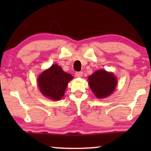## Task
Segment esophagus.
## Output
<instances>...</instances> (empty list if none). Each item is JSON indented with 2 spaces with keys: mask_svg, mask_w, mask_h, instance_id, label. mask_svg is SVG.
I'll use <instances>...</instances> for the list:
<instances>
[{
  "mask_svg": "<svg viewBox=\"0 0 151 151\" xmlns=\"http://www.w3.org/2000/svg\"><path fill=\"white\" fill-rule=\"evenodd\" d=\"M83 73L81 72H77L75 73V77H82Z\"/></svg>",
  "mask_w": 151,
  "mask_h": 151,
  "instance_id": "1",
  "label": "esophagus"
}]
</instances>
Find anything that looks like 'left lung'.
Segmentation results:
<instances>
[{
	"label": "left lung",
	"mask_w": 151,
	"mask_h": 151,
	"mask_svg": "<svg viewBox=\"0 0 151 151\" xmlns=\"http://www.w3.org/2000/svg\"><path fill=\"white\" fill-rule=\"evenodd\" d=\"M90 89L98 99L106 98L111 94L117 85V79L111 72L99 70L88 77Z\"/></svg>",
	"instance_id": "obj_1"
}]
</instances>
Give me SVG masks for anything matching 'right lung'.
Returning a JSON list of instances; mask_svg holds the SVG:
<instances>
[{"label":"right lung","instance_id":"obj_1","mask_svg":"<svg viewBox=\"0 0 151 151\" xmlns=\"http://www.w3.org/2000/svg\"><path fill=\"white\" fill-rule=\"evenodd\" d=\"M72 78L70 74L64 72L60 66L52 65L38 77L37 84L43 96L58 101L63 97L67 84Z\"/></svg>","mask_w":151,"mask_h":151}]
</instances>
